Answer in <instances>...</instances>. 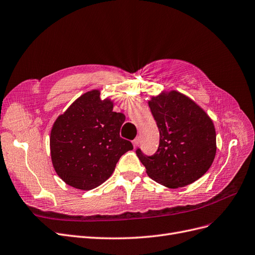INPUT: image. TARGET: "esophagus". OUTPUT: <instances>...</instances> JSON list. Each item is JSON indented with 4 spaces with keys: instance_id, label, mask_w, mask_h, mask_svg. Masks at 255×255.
Here are the masks:
<instances>
[{
    "instance_id": "34e87169",
    "label": "esophagus",
    "mask_w": 255,
    "mask_h": 255,
    "mask_svg": "<svg viewBox=\"0 0 255 255\" xmlns=\"http://www.w3.org/2000/svg\"><path fill=\"white\" fill-rule=\"evenodd\" d=\"M139 142H140V138H139V137H136V138L133 140V145H134V147L138 146Z\"/></svg>"
}]
</instances>
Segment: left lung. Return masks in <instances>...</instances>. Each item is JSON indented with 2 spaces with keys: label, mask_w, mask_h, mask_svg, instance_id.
Returning a JSON list of instances; mask_svg holds the SVG:
<instances>
[{
  "label": "left lung",
  "mask_w": 255,
  "mask_h": 255,
  "mask_svg": "<svg viewBox=\"0 0 255 255\" xmlns=\"http://www.w3.org/2000/svg\"><path fill=\"white\" fill-rule=\"evenodd\" d=\"M159 129V146L153 156L139 150L146 174L170 189L186 187L199 179L216 154L212 119L188 96L177 91L162 92L148 100Z\"/></svg>",
  "instance_id": "8db88e82"
}]
</instances>
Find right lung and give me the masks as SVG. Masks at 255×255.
I'll use <instances>...</instances> for the list:
<instances>
[{"mask_svg": "<svg viewBox=\"0 0 255 255\" xmlns=\"http://www.w3.org/2000/svg\"><path fill=\"white\" fill-rule=\"evenodd\" d=\"M114 102L93 90L76 99L51 128V162L59 177L73 188L89 191L107 180L119 158L133 144L119 135L126 120L113 112Z\"/></svg>", "mask_w": 255, "mask_h": 255, "instance_id": "add662e5", "label": "right lung"}]
</instances>
